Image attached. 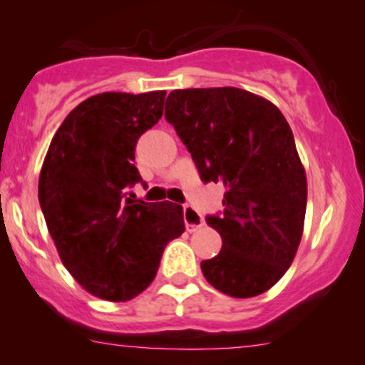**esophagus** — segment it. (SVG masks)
Masks as SVG:
<instances>
[{
    "label": "esophagus",
    "mask_w": 365,
    "mask_h": 365,
    "mask_svg": "<svg viewBox=\"0 0 365 365\" xmlns=\"http://www.w3.org/2000/svg\"><path fill=\"white\" fill-rule=\"evenodd\" d=\"M183 220H185V227L189 232H195L197 229H201L205 225L202 217L195 212L194 208H190L189 205L183 206Z\"/></svg>",
    "instance_id": "esophagus-1"
}]
</instances>
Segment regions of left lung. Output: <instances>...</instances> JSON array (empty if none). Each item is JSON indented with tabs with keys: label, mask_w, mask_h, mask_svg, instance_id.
Masks as SVG:
<instances>
[{
	"label": "left lung",
	"mask_w": 365,
	"mask_h": 365,
	"mask_svg": "<svg viewBox=\"0 0 365 365\" xmlns=\"http://www.w3.org/2000/svg\"><path fill=\"white\" fill-rule=\"evenodd\" d=\"M164 117L205 183L222 182L224 212L206 224L222 237L205 278L231 297H253L285 274L304 225V168L294 134L267 99L236 87L170 92Z\"/></svg>",
	"instance_id": "left-lung-1"
}]
</instances>
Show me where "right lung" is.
<instances>
[{
    "label": "right lung",
    "instance_id": "add662e5",
    "mask_svg": "<svg viewBox=\"0 0 365 365\" xmlns=\"http://www.w3.org/2000/svg\"><path fill=\"white\" fill-rule=\"evenodd\" d=\"M166 92H103L80 103L52 138L38 199L61 260L96 297L129 301L159 269L171 240L185 231L173 202H145L134 166L140 136L163 117Z\"/></svg>",
    "mask_w": 365,
    "mask_h": 365
}]
</instances>
